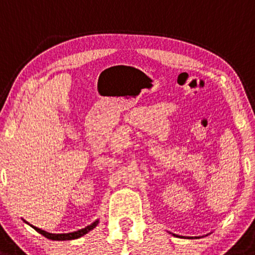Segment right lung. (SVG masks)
<instances>
[{"label":"right lung","mask_w":255,"mask_h":255,"mask_svg":"<svg viewBox=\"0 0 255 255\" xmlns=\"http://www.w3.org/2000/svg\"><path fill=\"white\" fill-rule=\"evenodd\" d=\"M97 224H99V220L94 222L93 224L88 225L87 228L81 229V230H78V231H73V233H68V234H50V233H47V231H44V230H41V229L33 227V225H31V227L35 229L37 233H39L41 235L47 237V239L54 240V241H55V240L56 241H66V240H76V239H79V237L84 236L85 234H88L90 230H93V229L95 228Z\"/></svg>","instance_id":"add662e5"}]
</instances>
